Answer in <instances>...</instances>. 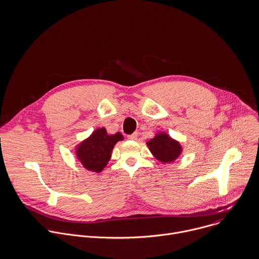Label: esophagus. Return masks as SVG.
Returning <instances> with one entry per match:
<instances>
[{"mask_svg": "<svg viewBox=\"0 0 259 259\" xmlns=\"http://www.w3.org/2000/svg\"><path fill=\"white\" fill-rule=\"evenodd\" d=\"M127 138L130 139V140H137V138H138V133H134V134H132V135H128L127 136Z\"/></svg>", "mask_w": 259, "mask_h": 259, "instance_id": "1", "label": "esophagus"}]
</instances>
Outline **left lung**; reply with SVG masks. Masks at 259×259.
Masks as SVG:
<instances>
[{"label":"left lung","instance_id":"left-lung-1","mask_svg":"<svg viewBox=\"0 0 259 259\" xmlns=\"http://www.w3.org/2000/svg\"><path fill=\"white\" fill-rule=\"evenodd\" d=\"M146 144L152 155L161 163L174 162L183 151L180 142L165 132H158Z\"/></svg>","mask_w":259,"mask_h":259}]
</instances>
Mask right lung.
I'll list each match as a JSON object with an SVG mask.
<instances>
[{"label": "right lung", "mask_w": 259, "mask_h": 259, "mask_svg": "<svg viewBox=\"0 0 259 259\" xmlns=\"http://www.w3.org/2000/svg\"><path fill=\"white\" fill-rule=\"evenodd\" d=\"M123 139L121 133L109 135L105 127H98L89 138L76 145V157L85 169L101 173L111 158L115 144Z\"/></svg>", "instance_id": "1"}]
</instances>
